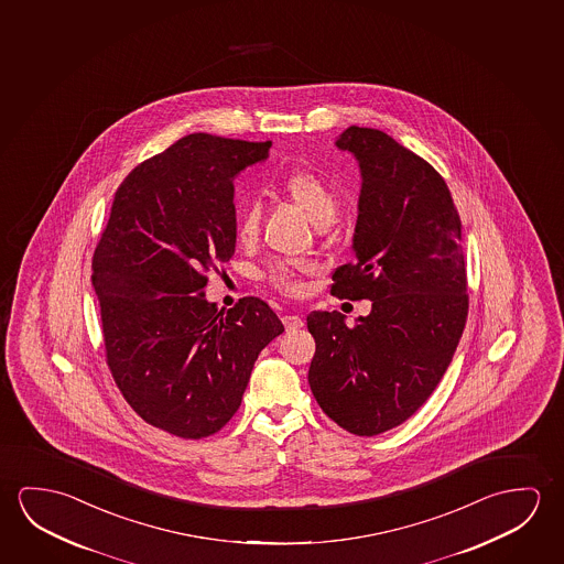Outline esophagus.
Instances as JSON below:
<instances>
[{"mask_svg": "<svg viewBox=\"0 0 564 564\" xmlns=\"http://www.w3.org/2000/svg\"><path fill=\"white\" fill-rule=\"evenodd\" d=\"M282 322H284V327H286L288 333H294L304 327V319H302L300 315H294V313L284 315V317H282Z\"/></svg>", "mask_w": 564, "mask_h": 564, "instance_id": "esophagus-1", "label": "esophagus"}]
</instances>
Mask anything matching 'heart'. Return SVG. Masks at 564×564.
Masks as SVG:
<instances>
[{
	"instance_id": "heart-1",
	"label": "heart",
	"mask_w": 564,
	"mask_h": 564,
	"mask_svg": "<svg viewBox=\"0 0 564 564\" xmlns=\"http://www.w3.org/2000/svg\"><path fill=\"white\" fill-rule=\"evenodd\" d=\"M282 189L295 207H300L312 224L327 227L339 212V199L329 184L313 172H292L282 182ZM260 209L257 202H247L237 215V239L241 242L254 241L259 232ZM312 270V264L300 262H274L267 272L264 280L270 286L284 295L304 294V274Z\"/></svg>"
}]
</instances>
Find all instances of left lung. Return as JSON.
Returning <instances> with one entry per match:
<instances>
[{
	"label": "left lung",
	"mask_w": 564,
	"mask_h": 564,
	"mask_svg": "<svg viewBox=\"0 0 564 564\" xmlns=\"http://www.w3.org/2000/svg\"><path fill=\"white\" fill-rule=\"evenodd\" d=\"M337 147L357 156L362 189L355 260L333 272L332 295L372 312L350 327L339 312L307 315V380L327 417L375 437L430 400L463 337V225L443 176L390 134L350 126Z\"/></svg>",
	"instance_id": "obj_1"
}]
</instances>
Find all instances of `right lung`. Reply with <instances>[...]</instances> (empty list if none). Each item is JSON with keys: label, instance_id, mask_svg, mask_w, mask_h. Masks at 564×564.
<instances>
[{"label": "right lung", "instance_id": "obj_1", "mask_svg": "<svg viewBox=\"0 0 564 564\" xmlns=\"http://www.w3.org/2000/svg\"><path fill=\"white\" fill-rule=\"evenodd\" d=\"M270 144L186 134L137 164L91 257L109 372L137 415L180 438L224 430L260 350L284 332L260 297L227 312L204 297L207 272L235 252L232 176Z\"/></svg>", "mask_w": 564, "mask_h": 564}]
</instances>
